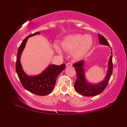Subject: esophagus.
Returning a JSON list of instances; mask_svg holds the SVG:
<instances>
[{"instance_id": "1", "label": "esophagus", "mask_w": 127, "mask_h": 127, "mask_svg": "<svg viewBox=\"0 0 127 127\" xmlns=\"http://www.w3.org/2000/svg\"><path fill=\"white\" fill-rule=\"evenodd\" d=\"M66 65L67 67H70L72 66V64L70 63V62H67V63L66 64Z\"/></svg>"}]
</instances>
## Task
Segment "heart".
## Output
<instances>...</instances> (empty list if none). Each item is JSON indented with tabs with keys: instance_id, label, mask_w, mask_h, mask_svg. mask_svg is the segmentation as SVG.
Returning <instances> with one entry per match:
<instances>
[{
	"instance_id": "heart-1",
	"label": "heart",
	"mask_w": 127,
	"mask_h": 127,
	"mask_svg": "<svg viewBox=\"0 0 127 127\" xmlns=\"http://www.w3.org/2000/svg\"><path fill=\"white\" fill-rule=\"evenodd\" d=\"M93 45V38L89 34H72L64 38L61 43L62 47L67 51H72V55L76 60H80L86 56ZM55 49L59 53L61 50L58 46Z\"/></svg>"
}]
</instances>
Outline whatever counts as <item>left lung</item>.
<instances>
[{"instance_id": "1", "label": "left lung", "mask_w": 127, "mask_h": 127, "mask_svg": "<svg viewBox=\"0 0 127 127\" xmlns=\"http://www.w3.org/2000/svg\"><path fill=\"white\" fill-rule=\"evenodd\" d=\"M98 38L99 43L102 45L110 46L106 39L102 36L98 34ZM111 49V54H112V50ZM84 61H80L79 62L74 64V69L77 73V79H76L75 84H74V89L76 91L82 95L87 96H93L99 94L105 89L109 80L110 79L113 72V63H112V55H110L108 62V68H107V73L105 77L102 81L99 83H90L88 81L86 77V73L84 69Z\"/></svg>"}]
</instances>
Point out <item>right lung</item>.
Segmentation results:
<instances>
[{
  "label": "right lung",
  "instance_id": "1",
  "mask_svg": "<svg viewBox=\"0 0 127 127\" xmlns=\"http://www.w3.org/2000/svg\"><path fill=\"white\" fill-rule=\"evenodd\" d=\"M37 32L27 36L19 47L17 56L16 69L17 73L22 86L27 91L36 95L45 96L53 92L57 77L65 68V64L60 66L50 65L45 69L40 74L35 76H29L24 72L20 62L21 56L25 48L29 37L36 34H40Z\"/></svg>",
  "mask_w": 127,
  "mask_h": 127
}]
</instances>
